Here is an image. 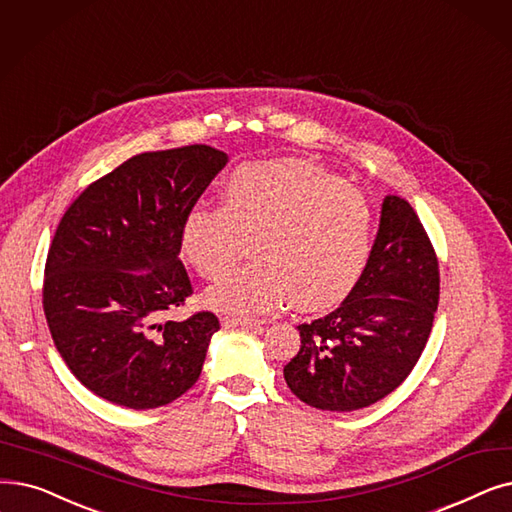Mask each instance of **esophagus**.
Segmentation results:
<instances>
[{
  "instance_id": "esophagus-1",
  "label": "esophagus",
  "mask_w": 512,
  "mask_h": 512,
  "mask_svg": "<svg viewBox=\"0 0 512 512\" xmlns=\"http://www.w3.org/2000/svg\"><path fill=\"white\" fill-rule=\"evenodd\" d=\"M221 324L234 328V326H251V328H259L261 322L253 320V318H242V316H224L221 318Z\"/></svg>"
}]
</instances>
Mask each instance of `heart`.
<instances>
[{
    "instance_id": "1",
    "label": "heart",
    "mask_w": 512,
    "mask_h": 512,
    "mask_svg": "<svg viewBox=\"0 0 512 512\" xmlns=\"http://www.w3.org/2000/svg\"><path fill=\"white\" fill-rule=\"evenodd\" d=\"M372 240L366 196L339 175L303 161L236 167L219 209L192 207L180 247L205 280H224L207 301L232 314H265L293 297L299 309L339 301L362 274Z\"/></svg>"
}]
</instances>
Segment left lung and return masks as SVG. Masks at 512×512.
Instances as JSON below:
<instances>
[{
    "label": "left lung",
    "mask_w": 512,
    "mask_h": 512,
    "mask_svg": "<svg viewBox=\"0 0 512 512\" xmlns=\"http://www.w3.org/2000/svg\"><path fill=\"white\" fill-rule=\"evenodd\" d=\"M439 303V261L402 196H385L366 268L347 299L299 324L301 347L284 366L291 391L320 410L351 412L387 397L416 366Z\"/></svg>",
    "instance_id": "obj_1"
}]
</instances>
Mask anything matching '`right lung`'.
Masks as SVG:
<instances>
[{
	"label": "right lung",
	"mask_w": 512,
	"mask_h": 512,
	"mask_svg": "<svg viewBox=\"0 0 512 512\" xmlns=\"http://www.w3.org/2000/svg\"><path fill=\"white\" fill-rule=\"evenodd\" d=\"M228 154L207 144L142 152L87 186L52 238L43 314L64 364L98 397L165 406L201 376L219 320L163 322L194 293L180 230Z\"/></svg>",
	"instance_id": "1"
}]
</instances>
